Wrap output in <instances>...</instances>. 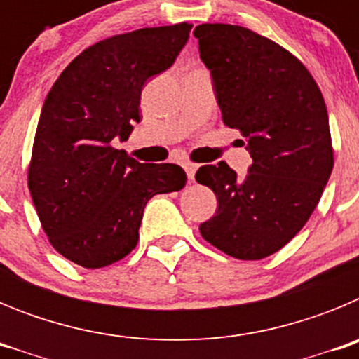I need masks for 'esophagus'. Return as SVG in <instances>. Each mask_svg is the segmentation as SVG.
<instances>
[{
  "label": "esophagus",
  "instance_id": "34e87169",
  "mask_svg": "<svg viewBox=\"0 0 359 359\" xmlns=\"http://www.w3.org/2000/svg\"><path fill=\"white\" fill-rule=\"evenodd\" d=\"M183 167H185V172H187V176H189V180L192 182V180H194V176H196V170H198V165L190 163V161H189V163H185Z\"/></svg>",
  "mask_w": 359,
  "mask_h": 359
}]
</instances>
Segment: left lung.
<instances>
[{
  "label": "left lung",
  "mask_w": 359,
  "mask_h": 359,
  "mask_svg": "<svg viewBox=\"0 0 359 359\" xmlns=\"http://www.w3.org/2000/svg\"><path fill=\"white\" fill-rule=\"evenodd\" d=\"M194 36L223 123L246 138L253 160L243 180L224 161L199 167L196 180L219 203L199 231L226 255L261 261L302 230L327 185V107L309 69L275 41L226 23H203Z\"/></svg>",
  "instance_id": "1"
}]
</instances>
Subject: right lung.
Masks as SVG:
<instances>
[{"instance_id": "add662e5", "label": "right lung", "mask_w": 359, "mask_h": 359, "mask_svg": "<svg viewBox=\"0 0 359 359\" xmlns=\"http://www.w3.org/2000/svg\"><path fill=\"white\" fill-rule=\"evenodd\" d=\"M190 28H140L98 41L66 66L44 100L28 189L50 244L82 268L129 255L149 199L185 187L180 165L140 163L113 140L126 142L140 122L145 81L172 66Z\"/></svg>"}]
</instances>
